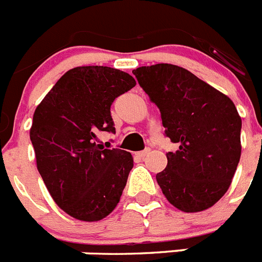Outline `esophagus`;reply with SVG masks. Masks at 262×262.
Listing matches in <instances>:
<instances>
[{"mask_svg":"<svg viewBox=\"0 0 262 262\" xmlns=\"http://www.w3.org/2000/svg\"><path fill=\"white\" fill-rule=\"evenodd\" d=\"M149 154V149H144V151H140V152H136L135 154V156H138V157H140V159H144L145 156H147V155Z\"/></svg>","mask_w":262,"mask_h":262,"instance_id":"obj_1","label":"esophagus"}]
</instances>
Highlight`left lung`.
Returning <instances> with one entry per match:
<instances>
[{"label": "left lung", "instance_id": "8db88e82", "mask_svg": "<svg viewBox=\"0 0 262 262\" xmlns=\"http://www.w3.org/2000/svg\"><path fill=\"white\" fill-rule=\"evenodd\" d=\"M133 73L161 113L165 135L177 143L156 174L166 200L184 212L214 206L227 193L242 155V118L226 94L173 64Z\"/></svg>", "mask_w": 262, "mask_h": 262}]
</instances>
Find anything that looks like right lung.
Returning a JSON list of instances; mask_svg holds the SVG:
<instances>
[{"label":"right lung","instance_id":"right-lung-1","mask_svg":"<svg viewBox=\"0 0 262 262\" xmlns=\"http://www.w3.org/2000/svg\"><path fill=\"white\" fill-rule=\"evenodd\" d=\"M135 85L119 69L77 67L35 108L30 139L36 166L52 200L75 219L98 222L119 202L134 159L123 149H105L97 134L115 133L111 103Z\"/></svg>","mask_w":262,"mask_h":262}]
</instances>
